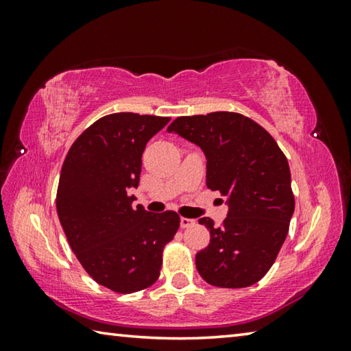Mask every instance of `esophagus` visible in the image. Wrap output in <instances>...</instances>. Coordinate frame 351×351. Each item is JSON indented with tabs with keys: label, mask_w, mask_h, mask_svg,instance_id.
<instances>
[{
	"label": "esophagus",
	"mask_w": 351,
	"mask_h": 351,
	"mask_svg": "<svg viewBox=\"0 0 351 351\" xmlns=\"http://www.w3.org/2000/svg\"><path fill=\"white\" fill-rule=\"evenodd\" d=\"M195 224V219H192V218H181V228L182 229H186V228H190V226H193Z\"/></svg>",
	"instance_id": "34e87169"
}]
</instances>
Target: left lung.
<instances>
[{
	"instance_id": "obj_1",
	"label": "left lung",
	"mask_w": 351,
	"mask_h": 351,
	"mask_svg": "<svg viewBox=\"0 0 351 351\" xmlns=\"http://www.w3.org/2000/svg\"><path fill=\"white\" fill-rule=\"evenodd\" d=\"M167 132L203 150L207 187L228 198L219 228L199 218L210 232L209 246L195 258L199 276L219 288L257 283L276 261L294 213L283 152L263 127L239 112L182 116Z\"/></svg>"
}]
</instances>
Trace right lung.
<instances>
[{
  "label": "right lung",
  "mask_w": 351,
  "mask_h": 351,
  "mask_svg": "<svg viewBox=\"0 0 351 351\" xmlns=\"http://www.w3.org/2000/svg\"><path fill=\"white\" fill-rule=\"evenodd\" d=\"M170 117L114 112L71 145L57 190V213L77 260L99 285L121 294L158 280L164 246L180 228L176 212L133 207L147 142Z\"/></svg>",
  "instance_id": "add662e5"
}]
</instances>
